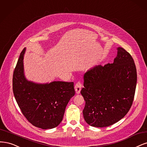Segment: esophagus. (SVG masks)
Wrapping results in <instances>:
<instances>
[{"label": "esophagus", "instance_id": "1", "mask_svg": "<svg viewBox=\"0 0 147 147\" xmlns=\"http://www.w3.org/2000/svg\"><path fill=\"white\" fill-rule=\"evenodd\" d=\"M75 91L76 94H79L80 92V90H81V88H82V84L80 82H78L76 83V84L75 85Z\"/></svg>", "mask_w": 147, "mask_h": 147}]
</instances>
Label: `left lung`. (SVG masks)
<instances>
[{
  "instance_id": "left-lung-1",
  "label": "left lung",
  "mask_w": 147,
  "mask_h": 147,
  "mask_svg": "<svg viewBox=\"0 0 147 147\" xmlns=\"http://www.w3.org/2000/svg\"><path fill=\"white\" fill-rule=\"evenodd\" d=\"M117 50L112 63L94 66L84 75L80 92L86 101L83 115L93 127H107L120 121L133 102L137 84L134 61L123 48Z\"/></svg>"
}]
</instances>
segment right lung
Instances as JSON below:
<instances>
[{
	"instance_id": "1",
	"label": "right lung",
	"mask_w": 147,
	"mask_h": 147,
	"mask_svg": "<svg viewBox=\"0 0 147 147\" xmlns=\"http://www.w3.org/2000/svg\"><path fill=\"white\" fill-rule=\"evenodd\" d=\"M21 52L13 73L14 96L23 115L33 125L42 129H53L63 120L65 108L75 94L73 82L53 81L37 83L27 80Z\"/></svg>"
}]
</instances>
